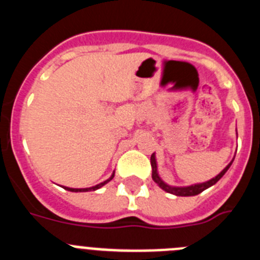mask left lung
<instances>
[{
    "mask_svg": "<svg viewBox=\"0 0 260 260\" xmlns=\"http://www.w3.org/2000/svg\"><path fill=\"white\" fill-rule=\"evenodd\" d=\"M233 162V161H232ZM232 162H229L226 167L224 168V171H221V173H219L217 176L215 177V178H212V180L207 181V182H203V183H197V185H191V186H187V187H172V186L167 185V183L164 182V181L158 177L157 174V167H156V158H155V153H152L151 155V167H152V180L155 181L156 183H157L160 187H161L164 191L167 192H171V194H174L177 195V197H192V195H198L201 194L202 191H204L206 189H208L210 186L215 185L217 181L221 178L222 176H224L225 173H226V171L229 169V167L232 165Z\"/></svg>",
    "mask_w": 260,
    "mask_h": 260,
    "instance_id": "1",
    "label": "left lung"
}]
</instances>
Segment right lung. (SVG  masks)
<instances>
[{
  "label": "right lung",
  "instance_id": "add662e5",
  "mask_svg": "<svg viewBox=\"0 0 260 260\" xmlns=\"http://www.w3.org/2000/svg\"><path fill=\"white\" fill-rule=\"evenodd\" d=\"M113 177H114V172H113V174H112V176H110L109 180L104 181V182H102V183H99V185H96V186H92V187H88V189H70V187H65V189H66V190H69V191H75V192H78V191H93V190L100 189V187H102V186H104L105 183L109 182L110 180H113Z\"/></svg>",
  "mask_w": 260,
  "mask_h": 260
}]
</instances>
